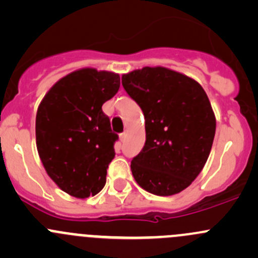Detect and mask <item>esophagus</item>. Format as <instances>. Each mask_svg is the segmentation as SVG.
<instances>
[{
  "label": "esophagus",
  "instance_id": "obj_1",
  "mask_svg": "<svg viewBox=\"0 0 258 258\" xmlns=\"http://www.w3.org/2000/svg\"><path fill=\"white\" fill-rule=\"evenodd\" d=\"M119 141H121V142L126 141V132H123V134L119 135Z\"/></svg>",
  "mask_w": 258,
  "mask_h": 258
}]
</instances>
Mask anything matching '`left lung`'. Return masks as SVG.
<instances>
[{"label":"left lung","mask_w":258,"mask_h":258,"mask_svg":"<svg viewBox=\"0 0 258 258\" xmlns=\"http://www.w3.org/2000/svg\"><path fill=\"white\" fill-rule=\"evenodd\" d=\"M122 86L145 116L146 142L131 162L134 178L157 196L179 194L212 148L216 117L206 92L191 77L161 66L122 75Z\"/></svg>","instance_id":"left-lung-1"}]
</instances>
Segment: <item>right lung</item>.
Segmentation results:
<instances>
[{"instance_id": "1", "label": "right lung", "mask_w": 258, "mask_h": 258, "mask_svg": "<svg viewBox=\"0 0 258 258\" xmlns=\"http://www.w3.org/2000/svg\"><path fill=\"white\" fill-rule=\"evenodd\" d=\"M119 88L118 74L81 69L48 90L36 114V146L52 181L70 196H95L106 183L113 145L102 105Z\"/></svg>"}]
</instances>
